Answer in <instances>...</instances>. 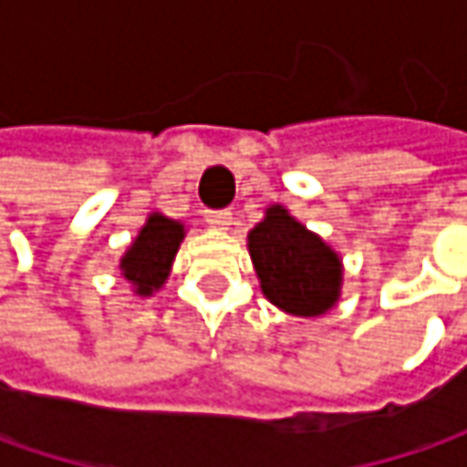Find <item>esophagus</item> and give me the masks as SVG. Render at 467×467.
I'll return each instance as SVG.
<instances>
[{
  "instance_id": "1",
  "label": "esophagus",
  "mask_w": 467,
  "mask_h": 467,
  "mask_svg": "<svg viewBox=\"0 0 467 467\" xmlns=\"http://www.w3.org/2000/svg\"><path fill=\"white\" fill-rule=\"evenodd\" d=\"M205 221L213 225V228H221V231H225L228 223H231V213H225V210H207Z\"/></svg>"
}]
</instances>
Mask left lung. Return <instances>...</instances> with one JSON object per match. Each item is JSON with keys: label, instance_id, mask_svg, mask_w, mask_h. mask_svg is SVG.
I'll list each match as a JSON object with an SVG mask.
<instances>
[{"label": "left lung", "instance_id": "8db88e82", "mask_svg": "<svg viewBox=\"0 0 467 467\" xmlns=\"http://www.w3.org/2000/svg\"><path fill=\"white\" fill-rule=\"evenodd\" d=\"M249 254L267 301L296 317L330 312L340 298L343 265L306 225L283 205H270L249 231Z\"/></svg>", "mask_w": 467, "mask_h": 467}]
</instances>
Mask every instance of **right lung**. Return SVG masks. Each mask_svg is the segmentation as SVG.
Masks as SVG:
<instances>
[{
  "mask_svg": "<svg viewBox=\"0 0 467 467\" xmlns=\"http://www.w3.org/2000/svg\"><path fill=\"white\" fill-rule=\"evenodd\" d=\"M182 239L184 225L161 213H153L148 223L140 228L137 239L119 262L121 275L132 283L137 296H153L166 283Z\"/></svg>",
  "mask_w": 467,
  "mask_h": 467,
  "instance_id": "add662e5",
  "label": "right lung"
}]
</instances>
